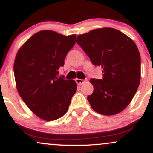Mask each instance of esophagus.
<instances>
[{"label":"esophagus","mask_w":153,"mask_h":153,"mask_svg":"<svg viewBox=\"0 0 153 153\" xmlns=\"http://www.w3.org/2000/svg\"><path fill=\"white\" fill-rule=\"evenodd\" d=\"M87 80H88V79H87V78H85V79H84V80L79 79V78H76V79H75V82H76V83H78V84L82 85V84H83V83H85V82H86Z\"/></svg>","instance_id":"obj_1"}]
</instances>
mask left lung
I'll list each match as a JSON object with an SVG mask.
<instances>
[{
	"label": "left lung",
	"mask_w": 153,
	"mask_h": 153,
	"mask_svg": "<svg viewBox=\"0 0 153 153\" xmlns=\"http://www.w3.org/2000/svg\"><path fill=\"white\" fill-rule=\"evenodd\" d=\"M77 43L91 62L102 68L103 78H91L94 92L87 99L96 112L112 115L130 104L141 78V58L135 43L119 30L101 28L79 35Z\"/></svg>",
	"instance_id": "1"
}]
</instances>
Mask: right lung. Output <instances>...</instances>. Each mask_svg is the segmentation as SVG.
I'll return each instance as SVG.
<instances>
[{"mask_svg":"<svg viewBox=\"0 0 153 153\" xmlns=\"http://www.w3.org/2000/svg\"><path fill=\"white\" fill-rule=\"evenodd\" d=\"M69 36L51 30L33 35L16 53L14 73L16 88L26 105L40 118L53 120L63 116L77 91L73 80L59 77L67 54L75 43Z\"/></svg>","mask_w":153,"mask_h":153,"instance_id":"right-lung-1","label":"right lung"}]
</instances>
